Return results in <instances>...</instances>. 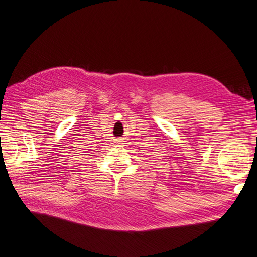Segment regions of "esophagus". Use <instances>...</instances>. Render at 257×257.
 Here are the masks:
<instances>
[{
    "mask_svg": "<svg viewBox=\"0 0 257 257\" xmlns=\"http://www.w3.org/2000/svg\"><path fill=\"white\" fill-rule=\"evenodd\" d=\"M116 143H119V144H123L122 138H118V139H116Z\"/></svg>",
    "mask_w": 257,
    "mask_h": 257,
    "instance_id": "obj_1",
    "label": "esophagus"
}]
</instances>
